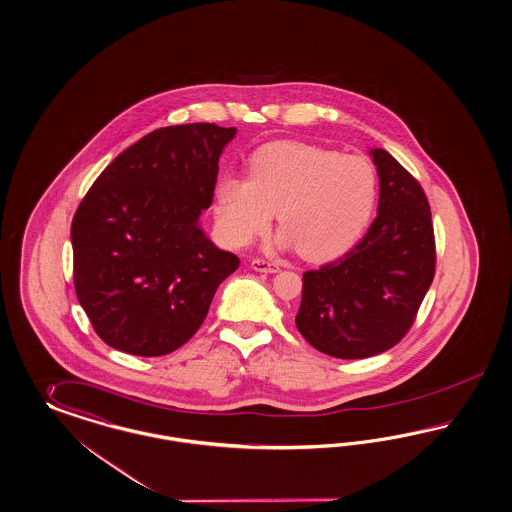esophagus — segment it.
<instances>
[{"label":"esophagus","mask_w":512,"mask_h":512,"mask_svg":"<svg viewBox=\"0 0 512 512\" xmlns=\"http://www.w3.org/2000/svg\"><path fill=\"white\" fill-rule=\"evenodd\" d=\"M251 268H253L255 272H268V274L280 272V265H278V263L265 261V259H253V261H251Z\"/></svg>","instance_id":"1"}]
</instances>
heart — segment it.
<instances>
[{"label":"heart","mask_w":512,"mask_h":512,"mask_svg":"<svg viewBox=\"0 0 512 512\" xmlns=\"http://www.w3.org/2000/svg\"><path fill=\"white\" fill-rule=\"evenodd\" d=\"M378 200V177L359 155H340L308 143L282 141L259 149L246 177L223 176L215 185V217L230 246L263 234L272 213L302 257L342 255L367 229Z\"/></svg>","instance_id":"heart-1"}]
</instances>
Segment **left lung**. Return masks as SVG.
Segmentation results:
<instances>
[{"instance_id": "left-lung-1", "label": "left lung", "mask_w": 512, "mask_h": 512, "mask_svg": "<svg viewBox=\"0 0 512 512\" xmlns=\"http://www.w3.org/2000/svg\"><path fill=\"white\" fill-rule=\"evenodd\" d=\"M371 157L380 179L371 229L344 257L302 274L297 329L338 359L393 348L435 276L431 210L420 183L386 149H371Z\"/></svg>"}]
</instances>
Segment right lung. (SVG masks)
I'll list each match as a JSON object with an SVG mask.
<instances>
[{"mask_svg":"<svg viewBox=\"0 0 512 512\" xmlns=\"http://www.w3.org/2000/svg\"><path fill=\"white\" fill-rule=\"evenodd\" d=\"M234 136V126L210 123L159 128L124 149L79 204L73 283L107 346L141 357L174 352L240 265L200 227Z\"/></svg>","mask_w":512,"mask_h":512,"instance_id":"right-lung-1","label":"right lung"}]
</instances>
